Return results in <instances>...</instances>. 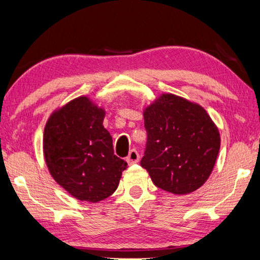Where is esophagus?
<instances>
[{
    "mask_svg": "<svg viewBox=\"0 0 260 260\" xmlns=\"http://www.w3.org/2000/svg\"><path fill=\"white\" fill-rule=\"evenodd\" d=\"M126 161L129 165H134V163H137L138 161H140V155H138L137 150H135V149L130 150L129 155H127V157H126Z\"/></svg>",
    "mask_w": 260,
    "mask_h": 260,
    "instance_id": "34e87169",
    "label": "esophagus"
}]
</instances>
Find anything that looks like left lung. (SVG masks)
<instances>
[{
    "label": "left lung",
    "mask_w": 260,
    "mask_h": 260,
    "mask_svg": "<svg viewBox=\"0 0 260 260\" xmlns=\"http://www.w3.org/2000/svg\"><path fill=\"white\" fill-rule=\"evenodd\" d=\"M148 134L141 166L152 182L169 193L197 190L213 172L220 134L207 111L197 103L162 93L143 110Z\"/></svg>",
    "instance_id": "8db88e82"
}]
</instances>
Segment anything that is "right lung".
Returning <instances> with one entry per match:
<instances>
[{
    "label": "right lung",
    "mask_w": 260,
    "mask_h": 260,
    "mask_svg": "<svg viewBox=\"0 0 260 260\" xmlns=\"http://www.w3.org/2000/svg\"><path fill=\"white\" fill-rule=\"evenodd\" d=\"M104 117V109L80 95L54 110L45 125L46 166L55 182L77 200L99 202L109 198L127 168L113 152Z\"/></svg>",
    "instance_id": "1"
}]
</instances>
